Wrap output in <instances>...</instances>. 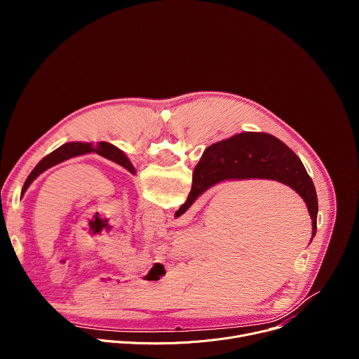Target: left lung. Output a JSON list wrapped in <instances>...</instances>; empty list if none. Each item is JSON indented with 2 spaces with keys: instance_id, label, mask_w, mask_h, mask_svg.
<instances>
[{
  "instance_id": "obj_1",
  "label": "left lung",
  "mask_w": 359,
  "mask_h": 359,
  "mask_svg": "<svg viewBox=\"0 0 359 359\" xmlns=\"http://www.w3.org/2000/svg\"><path fill=\"white\" fill-rule=\"evenodd\" d=\"M97 153V155L104 156L121 166H123L125 169H128L130 173H136L135 172V168L132 166V163L129 162V159L125 156V153L122 150H119L118 147H115L114 144L111 143H107V142H99L96 144H90V143H82V142H69V143H65L62 146H60L57 150H54L50 155H48L46 158H43L36 166L35 169L31 172V175L28 176V179L25 180L24 183V187H22V191H21V196L25 193V190L28 189V186L42 173L45 172L46 169L53 168L67 159H71V158H75V156H81V155H85V153Z\"/></svg>"
}]
</instances>
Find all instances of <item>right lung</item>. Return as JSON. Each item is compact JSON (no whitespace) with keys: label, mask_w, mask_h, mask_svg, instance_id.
<instances>
[{"label":"right lung","mask_w":359,"mask_h":359,"mask_svg":"<svg viewBox=\"0 0 359 359\" xmlns=\"http://www.w3.org/2000/svg\"><path fill=\"white\" fill-rule=\"evenodd\" d=\"M229 179H270L290 186L306 203L316 236L318 200L314 183L295 153L269 133L244 132L204 150L193 172L189 197L175 216H182L203 191Z\"/></svg>","instance_id":"add662e5"}]
</instances>
